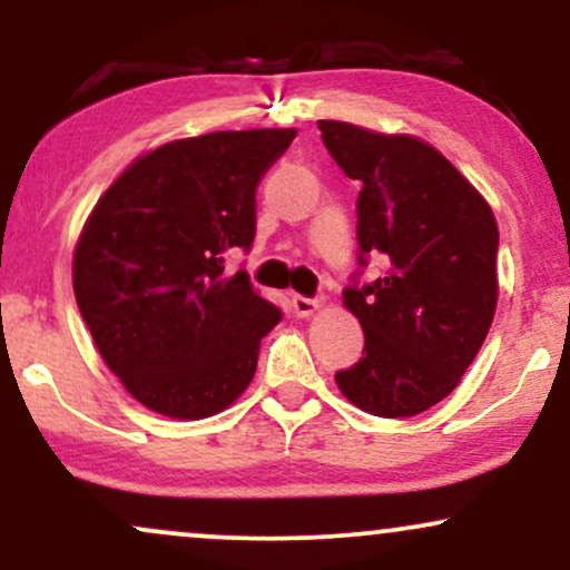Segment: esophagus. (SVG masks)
Instances as JSON below:
<instances>
[{"label": "esophagus", "mask_w": 570, "mask_h": 570, "mask_svg": "<svg viewBox=\"0 0 570 570\" xmlns=\"http://www.w3.org/2000/svg\"><path fill=\"white\" fill-rule=\"evenodd\" d=\"M318 307V299L316 297H305V294H292V311L297 313V316H311L313 311Z\"/></svg>", "instance_id": "esophagus-1"}]
</instances>
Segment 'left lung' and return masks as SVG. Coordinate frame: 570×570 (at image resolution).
<instances>
[{
  "label": "left lung",
  "instance_id": "1",
  "mask_svg": "<svg viewBox=\"0 0 570 570\" xmlns=\"http://www.w3.org/2000/svg\"><path fill=\"white\" fill-rule=\"evenodd\" d=\"M332 160L362 189L358 271L343 303L364 330L356 364L335 372L356 407L410 417L455 389L485 343L499 299V227L476 189L434 147L318 120ZM370 256L386 273L358 282Z\"/></svg>",
  "mask_w": 570,
  "mask_h": 570
}]
</instances>
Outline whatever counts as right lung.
Returning a JSON list of instances; mask_svg holds the SVG:
<instances>
[{"label": "right lung", "mask_w": 570, "mask_h": 570, "mask_svg": "<svg viewBox=\"0 0 570 570\" xmlns=\"http://www.w3.org/2000/svg\"><path fill=\"white\" fill-rule=\"evenodd\" d=\"M294 128L163 144L96 203L75 252V297L107 367L144 407L198 421L235 402L281 307L244 267L257 187Z\"/></svg>", "instance_id": "1"}]
</instances>
